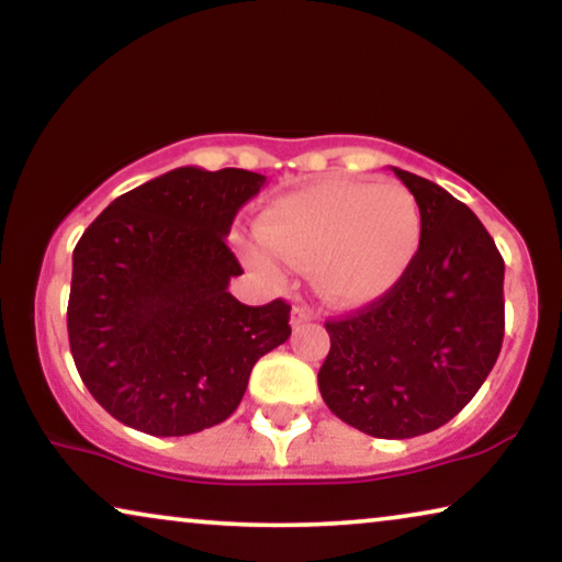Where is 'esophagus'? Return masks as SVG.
<instances>
[{"label":"esophagus","mask_w":562,"mask_h":562,"mask_svg":"<svg viewBox=\"0 0 562 562\" xmlns=\"http://www.w3.org/2000/svg\"><path fill=\"white\" fill-rule=\"evenodd\" d=\"M314 314L306 304H296L294 312H291V327L299 329L302 325H306V322H312Z\"/></svg>","instance_id":"1"}]
</instances>
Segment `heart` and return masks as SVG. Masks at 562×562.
<instances>
[{
  "label": "heart",
  "instance_id": "heart-1",
  "mask_svg": "<svg viewBox=\"0 0 562 562\" xmlns=\"http://www.w3.org/2000/svg\"><path fill=\"white\" fill-rule=\"evenodd\" d=\"M263 243H243L252 268L279 273V256L312 266L314 286L340 306L371 304L412 271L425 214L402 183L325 179L273 199L258 222Z\"/></svg>",
  "mask_w": 562,
  "mask_h": 562
}]
</instances>
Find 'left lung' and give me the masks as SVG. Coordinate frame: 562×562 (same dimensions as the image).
<instances>
[{
    "label": "left lung",
    "instance_id": "8db88e82",
    "mask_svg": "<svg viewBox=\"0 0 562 562\" xmlns=\"http://www.w3.org/2000/svg\"><path fill=\"white\" fill-rule=\"evenodd\" d=\"M425 214L412 271L366 310L327 322L319 394L383 440L427 435L475 396L504 340V258L463 202L394 168Z\"/></svg>",
    "mask_w": 562,
    "mask_h": 562
}]
</instances>
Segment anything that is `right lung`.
I'll return each instance as SVG.
<instances>
[{"label": "right lung", "instance_id": "obj_1", "mask_svg": "<svg viewBox=\"0 0 562 562\" xmlns=\"http://www.w3.org/2000/svg\"><path fill=\"white\" fill-rule=\"evenodd\" d=\"M266 176L173 168L114 199L74 250L68 342L91 396L122 425L181 437L237 409L252 366L289 340L283 299L229 294L233 220Z\"/></svg>", "mask_w": 562, "mask_h": 562}]
</instances>
